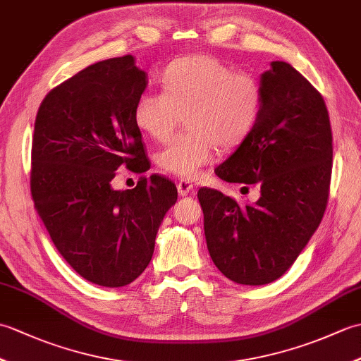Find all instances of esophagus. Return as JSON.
Listing matches in <instances>:
<instances>
[{
    "mask_svg": "<svg viewBox=\"0 0 361 361\" xmlns=\"http://www.w3.org/2000/svg\"><path fill=\"white\" fill-rule=\"evenodd\" d=\"M176 189H178V194H180L181 197H186L189 192H192L194 185H192V183H190L189 180L183 178V180H180L178 183H176Z\"/></svg>",
    "mask_w": 361,
    "mask_h": 361,
    "instance_id": "34e87169",
    "label": "esophagus"
}]
</instances>
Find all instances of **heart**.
I'll return each mask as SVG.
<instances>
[{
    "label": "heart",
    "mask_w": 361,
    "mask_h": 361,
    "mask_svg": "<svg viewBox=\"0 0 361 361\" xmlns=\"http://www.w3.org/2000/svg\"><path fill=\"white\" fill-rule=\"evenodd\" d=\"M164 91H144L135 104V124L155 141L167 140L185 116L189 132L158 152L167 173L192 178L216 158L219 144L231 149L247 140L262 111V85L256 75L208 54L180 57L161 74Z\"/></svg>",
    "instance_id": "1"
}]
</instances>
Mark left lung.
Returning a JSON list of instances; mask_svg holds the SVG:
<instances>
[{
  "instance_id": "8db88e82",
  "label": "left lung",
  "mask_w": 361,
  "mask_h": 361,
  "mask_svg": "<svg viewBox=\"0 0 361 361\" xmlns=\"http://www.w3.org/2000/svg\"><path fill=\"white\" fill-rule=\"evenodd\" d=\"M260 85L255 130L216 169L228 183H259V200L240 206L220 190H198L212 262L242 286L270 283L293 265L324 216L332 173L323 96L286 62H271Z\"/></svg>"
}]
</instances>
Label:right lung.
<instances>
[{
    "label": "right lung",
    "mask_w": 361,
    "mask_h": 361,
    "mask_svg": "<svg viewBox=\"0 0 361 361\" xmlns=\"http://www.w3.org/2000/svg\"><path fill=\"white\" fill-rule=\"evenodd\" d=\"M147 82L133 56L102 60L51 90L35 118V209L66 262L102 287L128 286L147 268L178 197L161 175L141 176L133 189L111 186L121 166L150 167L133 116Z\"/></svg>",
    "instance_id": "obj_1"
}]
</instances>
